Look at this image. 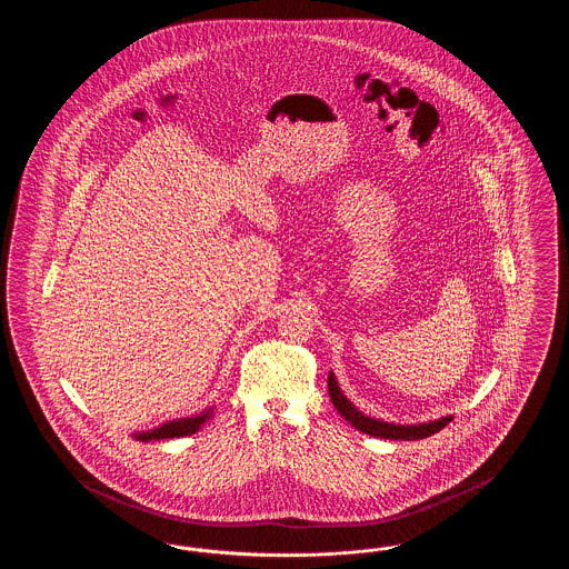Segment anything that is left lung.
<instances>
[{"label":"left lung","mask_w":569,"mask_h":569,"mask_svg":"<svg viewBox=\"0 0 569 569\" xmlns=\"http://www.w3.org/2000/svg\"><path fill=\"white\" fill-rule=\"evenodd\" d=\"M328 395L332 406L337 407V411L352 425L353 429L362 431V433L381 437V439H403V441H413V439H425L429 435L439 433L448 422H452V416H443L439 420H429V422H420V425H392V422H383L376 420L371 416H365L352 401L343 395V390L339 388L335 373H328Z\"/></svg>","instance_id":"left-lung-1"}]
</instances>
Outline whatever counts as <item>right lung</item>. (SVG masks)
Listing matches in <instances>:
<instances>
[{"label": "right lung", "instance_id": "right-lung-1", "mask_svg": "<svg viewBox=\"0 0 569 569\" xmlns=\"http://www.w3.org/2000/svg\"><path fill=\"white\" fill-rule=\"evenodd\" d=\"M216 407H209L196 416H188V418H177V420H168L160 427L151 429V431H140V433H132L136 441H160V439H172V437H188L196 431H200V427L213 418Z\"/></svg>", "mask_w": 569, "mask_h": 569}]
</instances>
